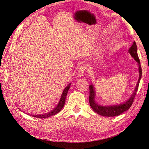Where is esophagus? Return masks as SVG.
<instances>
[{
	"instance_id": "esophagus-1",
	"label": "esophagus",
	"mask_w": 149,
	"mask_h": 149,
	"mask_svg": "<svg viewBox=\"0 0 149 149\" xmlns=\"http://www.w3.org/2000/svg\"><path fill=\"white\" fill-rule=\"evenodd\" d=\"M84 72H85V67L84 66H81L77 70V76L78 77L83 76Z\"/></svg>"
}]
</instances>
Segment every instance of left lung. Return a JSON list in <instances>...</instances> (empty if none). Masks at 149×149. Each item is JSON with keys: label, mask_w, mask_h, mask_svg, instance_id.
I'll return each mask as SVG.
<instances>
[{"label": "left lung", "mask_w": 149, "mask_h": 149, "mask_svg": "<svg viewBox=\"0 0 149 149\" xmlns=\"http://www.w3.org/2000/svg\"><path fill=\"white\" fill-rule=\"evenodd\" d=\"M129 52L132 56L136 61L138 63V67H139V73H140V76H139V79L138 81V83L136 86L135 89L134 90V92L132 93V95L129 99L125 102L124 103L120 104L119 105H115V106H102L99 105L95 100V90L92 84L90 85V97H89V102L90 104V106L95 112L99 114L100 115H102L104 116H115L120 115L125 111L128 110L131 105L134 102V97L136 96V93L137 92L139 84H140V81L141 77V67L140 65V61L139 59L138 54H137V45L135 42H133L132 46L130 47L129 50Z\"/></svg>", "instance_id": "8db88e82"}]
</instances>
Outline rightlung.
I'll list each match as a JSON object with an SVG mask.
<instances>
[{
    "label": "right lung",
    "instance_id": "obj_1",
    "mask_svg": "<svg viewBox=\"0 0 149 149\" xmlns=\"http://www.w3.org/2000/svg\"><path fill=\"white\" fill-rule=\"evenodd\" d=\"M70 85H71V84L70 83L68 86L65 88V90L63 91L62 95L61 96V99H60V100H59V103L58 104V105H57L55 108L52 109L51 111H50L47 113H44V114H43V115H31V116L33 117H36V118H48V117L54 115L57 113H58L62 109L63 106H64V105H65L66 95H67V93H68V91L69 90L70 86Z\"/></svg>",
    "mask_w": 149,
    "mask_h": 149
}]
</instances>
